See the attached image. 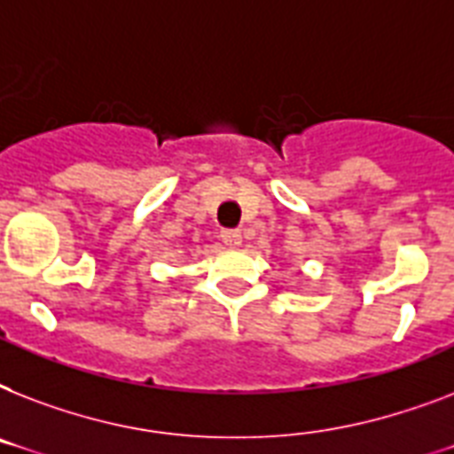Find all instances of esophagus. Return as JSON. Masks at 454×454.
<instances>
[{"label": "esophagus", "mask_w": 454, "mask_h": 454, "mask_svg": "<svg viewBox=\"0 0 454 454\" xmlns=\"http://www.w3.org/2000/svg\"><path fill=\"white\" fill-rule=\"evenodd\" d=\"M221 240L226 242L228 247H240L242 233L240 231H223V233H221Z\"/></svg>", "instance_id": "1"}]
</instances>
